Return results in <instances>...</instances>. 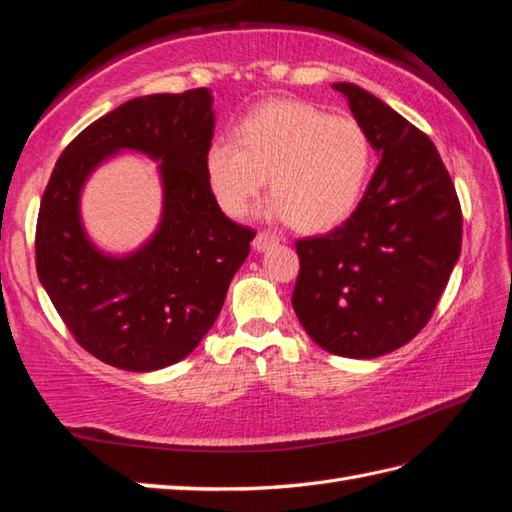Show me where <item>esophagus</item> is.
<instances>
[{"instance_id": "1", "label": "esophagus", "mask_w": 512, "mask_h": 512, "mask_svg": "<svg viewBox=\"0 0 512 512\" xmlns=\"http://www.w3.org/2000/svg\"><path fill=\"white\" fill-rule=\"evenodd\" d=\"M274 243H278V238H276L274 234H269V232H258L252 245H254L256 252H265V249H267V247H271Z\"/></svg>"}]
</instances>
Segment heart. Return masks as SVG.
Wrapping results in <instances>:
<instances>
[{
  "label": "heart",
  "mask_w": 512,
  "mask_h": 512,
  "mask_svg": "<svg viewBox=\"0 0 512 512\" xmlns=\"http://www.w3.org/2000/svg\"><path fill=\"white\" fill-rule=\"evenodd\" d=\"M203 168L227 217H243L267 177L274 195L265 201V217L326 232L357 208L372 146L355 118L328 116L304 100H271L238 122L236 144L212 140Z\"/></svg>",
  "instance_id": "b5f03b06"
}]
</instances>
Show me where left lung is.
<instances>
[{
    "instance_id": "1",
    "label": "left lung",
    "mask_w": 512,
    "mask_h": 512,
    "mask_svg": "<svg viewBox=\"0 0 512 512\" xmlns=\"http://www.w3.org/2000/svg\"><path fill=\"white\" fill-rule=\"evenodd\" d=\"M333 89L381 162L350 219L295 243L300 276L291 304L320 348L374 359L405 346L429 322L460 258L462 212L425 133L366 89Z\"/></svg>"
}]
</instances>
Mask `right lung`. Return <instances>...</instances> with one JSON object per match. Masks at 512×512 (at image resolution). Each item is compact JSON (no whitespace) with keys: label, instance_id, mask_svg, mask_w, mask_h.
Here are the masks:
<instances>
[{"label":"right lung","instance_id":"add662e5","mask_svg":"<svg viewBox=\"0 0 512 512\" xmlns=\"http://www.w3.org/2000/svg\"><path fill=\"white\" fill-rule=\"evenodd\" d=\"M212 100L199 87L124 102L67 146L43 192L39 280L76 342L113 368L153 372L188 357L217 322L256 236L225 217L208 186ZM120 152L158 164L163 214L140 248L111 255L86 234L80 197Z\"/></svg>","mask_w":512,"mask_h":512}]
</instances>
